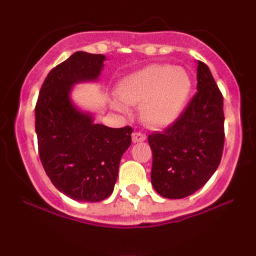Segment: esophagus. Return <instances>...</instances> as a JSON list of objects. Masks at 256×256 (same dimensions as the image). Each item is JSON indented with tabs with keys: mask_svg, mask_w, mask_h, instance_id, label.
<instances>
[{
	"mask_svg": "<svg viewBox=\"0 0 256 256\" xmlns=\"http://www.w3.org/2000/svg\"><path fill=\"white\" fill-rule=\"evenodd\" d=\"M146 134H140V132H134L132 134V142L138 143V142H144L146 140Z\"/></svg>",
	"mask_w": 256,
	"mask_h": 256,
	"instance_id": "esophagus-1",
	"label": "esophagus"
}]
</instances>
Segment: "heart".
Returning a JSON list of instances; mask_svg holds the SVG:
<instances>
[{
	"mask_svg": "<svg viewBox=\"0 0 256 256\" xmlns=\"http://www.w3.org/2000/svg\"><path fill=\"white\" fill-rule=\"evenodd\" d=\"M192 92V78L188 70L170 64H152L125 76L116 85L119 100L112 107L128 113L124 104H140V118L146 125L162 128L182 116Z\"/></svg>",
	"mask_w": 256,
	"mask_h": 256,
	"instance_id": "b5f03b06",
	"label": "heart"
}]
</instances>
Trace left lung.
Listing matches in <instances>:
<instances>
[{"mask_svg": "<svg viewBox=\"0 0 256 256\" xmlns=\"http://www.w3.org/2000/svg\"><path fill=\"white\" fill-rule=\"evenodd\" d=\"M198 64V92L164 132L149 134L152 184L166 198L192 195L218 168L224 148L222 95L208 66Z\"/></svg>", "mask_w": 256, "mask_h": 256, "instance_id": "1", "label": "left lung"}]
</instances>
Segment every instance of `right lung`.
Listing matches in <instances>:
<instances>
[{
    "mask_svg": "<svg viewBox=\"0 0 256 256\" xmlns=\"http://www.w3.org/2000/svg\"><path fill=\"white\" fill-rule=\"evenodd\" d=\"M102 54L77 52L46 76L36 104L38 150L55 188L72 200L100 202L113 192L132 128L96 124L95 113L72 100L74 85L98 83Z\"/></svg>",
    "mask_w": 256,
    "mask_h": 256,
    "instance_id": "1",
    "label": "right lung"
}]
</instances>
